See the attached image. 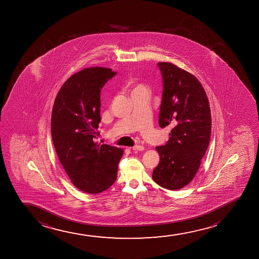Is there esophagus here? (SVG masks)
<instances>
[{
    "label": "esophagus",
    "instance_id": "obj_1",
    "mask_svg": "<svg viewBox=\"0 0 259 259\" xmlns=\"http://www.w3.org/2000/svg\"><path fill=\"white\" fill-rule=\"evenodd\" d=\"M133 150H135V151H142V150H144V147L142 145H135L133 147Z\"/></svg>",
    "mask_w": 259,
    "mask_h": 259
}]
</instances>
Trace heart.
Instances as JSON below:
<instances>
[{"label":"heart","instance_id":"b5f03b06","mask_svg":"<svg viewBox=\"0 0 259 259\" xmlns=\"http://www.w3.org/2000/svg\"><path fill=\"white\" fill-rule=\"evenodd\" d=\"M128 89H129V92L131 94V96H133V95H135L136 93L140 92V91H142V90H146L147 88H146L145 85H143V84H142V83H139V82L136 81H131L129 83Z\"/></svg>","mask_w":259,"mask_h":259}]
</instances>
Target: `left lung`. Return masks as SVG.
<instances>
[{
  "label": "left lung",
  "mask_w": 259,
  "mask_h": 259,
  "mask_svg": "<svg viewBox=\"0 0 259 259\" xmlns=\"http://www.w3.org/2000/svg\"><path fill=\"white\" fill-rule=\"evenodd\" d=\"M157 66L163 78L159 126L171 127L169 141L156 147L152 178L170 190L184 188L197 172L209 146L211 117L205 91L194 75L167 62Z\"/></svg>",
  "instance_id": "8db88e82"
}]
</instances>
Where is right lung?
I'll return each mask as SVG.
<instances>
[{"mask_svg":"<svg viewBox=\"0 0 259 259\" xmlns=\"http://www.w3.org/2000/svg\"><path fill=\"white\" fill-rule=\"evenodd\" d=\"M117 72L87 68L64 82L51 115V135L57 156L79 190L98 194L117 180L123 150L95 142L101 122V89Z\"/></svg>","mask_w":259,"mask_h":259,"instance_id":"obj_1","label":"right lung"}]
</instances>
